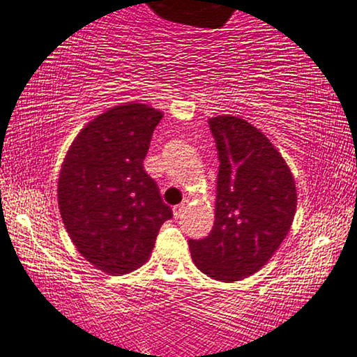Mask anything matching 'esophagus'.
<instances>
[{
    "label": "esophagus",
    "mask_w": 357,
    "mask_h": 357,
    "mask_svg": "<svg viewBox=\"0 0 357 357\" xmlns=\"http://www.w3.org/2000/svg\"><path fill=\"white\" fill-rule=\"evenodd\" d=\"M185 209H186V204L185 202H182V204H178V206H175L174 207V217L175 218H180L185 213Z\"/></svg>",
    "instance_id": "esophagus-1"
}]
</instances>
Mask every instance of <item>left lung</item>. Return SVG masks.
Masks as SVG:
<instances>
[{
    "instance_id": "8db88e82",
    "label": "left lung",
    "mask_w": 357,
    "mask_h": 357,
    "mask_svg": "<svg viewBox=\"0 0 357 357\" xmlns=\"http://www.w3.org/2000/svg\"><path fill=\"white\" fill-rule=\"evenodd\" d=\"M218 155L215 222L190 239L197 270L222 282L259 271L286 238L297 209L292 172L270 140L238 116L209 121Z\"/></svg>"
}]
</instances>
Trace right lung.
I'll return each mask as SVG.
<instances>
[{"label": "right lung", "instance_id": "1", "mask_svg": "<svg viewBox=\"0 0 357 357\" xmlns=\"http://www.w3.org/2000/svg\"><path fill=\"white\" fill-rule=\"evenodd\" d=\"M162 113L144 103L108 109L76 137L59 178V209L76 249L98 270L124 274L148 260L172 218L144 160Z\"/></svg>", "mask_w": 357, "mask_h": 357}]
</instances>
